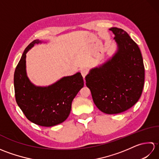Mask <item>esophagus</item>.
<instances>
[{
  "label": "esophagus",
  "instance_id": "esophagus-1",
  "mask_svg": "<svg viewBox=\"0 0 159 159\" xmlns=\"http://www.w3.org/2000/svg\"><path fill=\"white\" fill-rule=\"evenodd\" d=\"M87 72H88V71H87V69H82L81 71H80V73H81L82 76H83V77L84 78V79H85V77L87 75Z\"/></svg>",
  "mask_w": 159,
  "mask_h": 159
}]
</instances>
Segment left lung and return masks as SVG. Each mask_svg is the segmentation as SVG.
<instances>
[{
	"label": "left lung",
	"mask_w": 159,
	"mask_h": 159,
	"mask_svg": "<svg viewBox=\"0 0 159 159\" xmlns=\"http://www.w3.org/2000/svg\"><path fill=\"white\" fill-rule=\"evenodd\" d=\"M114 34L116 50L112 57L89 70L85 76L94 104L107 114L128 110L142 93L145 68L139 46L124 30L109 29Z\"/></svg>",
	"instance_id": "8db88e82"
}]
</instances>
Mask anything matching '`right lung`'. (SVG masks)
Masks as SVG:
<instances>
[{
  "instance_id": "right-lung-1",
  "label": "right lung",
  "mask_w": 159,
  "mask_h": 159,
  "mask_svg": "<svg viewBox=\"0 0 159 159\" xmlns=\"http://www.w3.org/2000/svg\"><path fill=\"white\" fill-rule=\"evenodd\" d=\"M43 42L35 39L25 48L16 66L13 83L16 102L26 118L39 126L50 127L68 117L72 100L83 87L84 81L81 74L77 72L48 86L33 84L26 73V53Z\"/></svg>"
}]
</instances>
